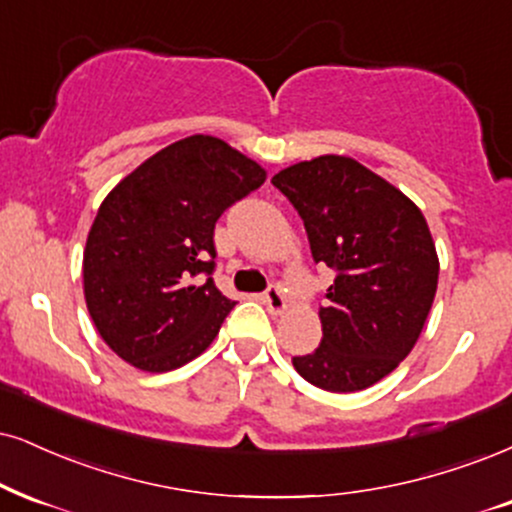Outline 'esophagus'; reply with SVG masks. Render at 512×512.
Wrapping results in <instances>:
<instances>
[{"label":"esophagus","mask_w":512,"mask_h":512,"mask_svg":"<svg viewBox=\"0 0 512 512\" xmlns=\"http://www.w3.org/2000/svg\"><path fill=\"white\" fill-rule=\"evenodd\" d=\"M263 304L268 306V311L273 315H282L287 311V299L282 294L280 287H270L266 294H263Z\"/></svg>","instance_id":"34e87169"}]
</instances>
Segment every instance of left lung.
<instances>
[{"instance_id":"1","label":"left lung","mask_w":512,"mask_h":512,"mask_svg":"<svg viewBox=\"0 0 512 512\" xmlns=\"http://www.w3.org/2000/svg\"><path fill=\"white\" fill-rule=\"evenodd\" d=\"M273 185L299 211L315 263L337 270L320 308L323 342L292 358L313 387L349 394L413 351L439 282L425 216L401 189L349 156L294 163Z\"/></svg>"}]
</instances>
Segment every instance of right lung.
<instances>
[{
	"instance_id": "obj_1",
	"label": "right lung",
	"mask_w": 512,
	"mask_h": 512,
	"mask_svg": "<svg viewBox=\"0 0 512 512\" xmlns=\"http://www.w3.org/2000/svg\"><path fill=\"white\" fill-rule=\"evenodd\" d=\"M266 168L211 135L168 144L106 194L82 254L90 318L109 349L144 372H168L211 346L235 301L213 273V230Z\"/></svg>"
}]
</instances>
